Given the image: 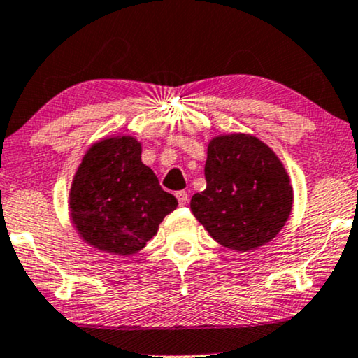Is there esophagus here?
Here are the masks:
<instances>
[{"label":"esophagus","instance_id":"esophagus-1","mask_svg":"<svg viewBox=\"0 0 358 358\" xmlns=\"http://www.w3.org/2000/svg\"><path fill=\"white\" fill-rule=\"evenodd\" d=\"M175 196H176V199H178V203L182 204V206H183V204L188 203V193L187 192H176Z\"/></svg>","mask_w":358,"mask_h":358}]
</instances>
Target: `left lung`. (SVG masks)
<instances>
[{
  "label": "left lung",
  "mask_w": 358,
  "mask_h": 358,
  "mask_svg": "<svg viewBox=\"0 0 358 358\" xmlns=\"http://www.w3.org/2000/svg\"><path fill=\"white\" fill-rule=\"evenodd\" d=\"M206 189L193 194L192 211L227 249L249 252L276 237L288 221L293 188L282 162L250 134L217 136L204 165Z\"/></svg>",
  "instance_id": "1"
}]
</instances>
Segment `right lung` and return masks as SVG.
I'll list each match as a JSON object with an SVG mask.
<instances>
[{
	"label": "right lung",
	"instance_id": "right-lung-1",
	"mask_svg": "<svg viewBox=\"0 0 358 358\" xmlns=\"http://www.w3.org/2000/svg\"><path fill=\"white\" fill-rule=\"evenodd\" d=\"M132 136L103 139L90 147L70 188V214L80 237L98 250L132 255L157 234L178 206L142 164Z\"/></svg>",
	"mask_w": 358,
	"mask_h": 358
}]
</instances>
